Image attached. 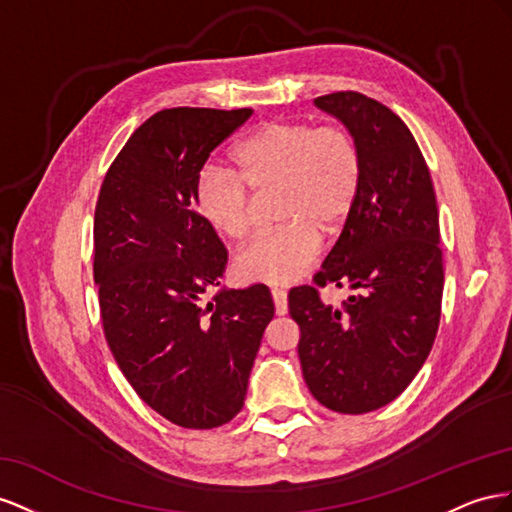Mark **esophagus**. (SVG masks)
Returning <instances> with one entry per match:
<instances>
[{
	"label": "esophagus",
	"mask_w": 512,
	"mask_h": 512,
	"mask_svg": "<svg viewBox=\"0 0 512 512\" xmlns=\"http://www.w3.org/2000/svg\"><path fill=\"white\" fill-rule=\"evenodd\" d=\"M272 300H274L276 315H285L287 313V291L285 289H272Z\"/></svg>",
	"instance_id": "34e87169"
}]
</instances>
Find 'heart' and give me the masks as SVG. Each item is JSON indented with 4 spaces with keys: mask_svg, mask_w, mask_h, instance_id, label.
Listing matches in <instances>:
<instances>
[{
    "mask_svg": "<svg viewBox=\"0 0 512 512\" xmlns=\"http://www.w3.org/2000/svg\"><path fill=\"white\" fill-rule=\"evenodd\" d=\"M233 173L206 167L195 208L218 236L238 242L251 229V195L276 188L279 229L253 238L233 259L244 283L291 285L319 255V231L334 233L352 214L362 184V150L343 124L272 120L231 150Z\"/></svg>",
    "mask_w": 512,
    "mask_h": 512,
    "instance_id": "obj_1",
    "label": "heart"
}]
</instances>
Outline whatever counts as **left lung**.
Returning a JSON list of instances; mask_svg holds the SVG:
<instances>
[{
    "instance_id": "8db88e82",
    "label": "left lung",
    "mask_w": 512,
    "mask_h": 512,
    "mask_svg": "<svg viewBox=\"0 0 512 512\" xmlns=\"http://www.w3.org/2000/svg\"><path fill=\"white\" fill-rule=\"evenodd\" d=\"M315 105L352 130L364 169L315 287L291 289L289 313L313 397L332 412L367 414L410 386L433 347L444 289L440 216L425 156L397 113L358 92ZM326 284L355 294L341 307L324 305L316 287Z\"/></svg>"
}]
</instances>
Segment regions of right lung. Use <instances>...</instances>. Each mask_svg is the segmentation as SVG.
<instances>
[{
  "instance_id": "add662e5",
  "label": "right lung",
  "mask_w": 512,
  "mask_h": 512,
  "mask_svg": "<svg viewBox=\"0 0 512 512\" xmlns=\"http://www.w3.org/2000/svg\"><path fill=\"white\" fill-rule=\"evenodd\" d=\"M253 109L175 107L143 122L111 163L94 214V281L111 354L139 397L184 429L236 416L264 330L266 285L218 287L227 251L195 210L210 152Z\"/></svg>"
}]
</instances>
